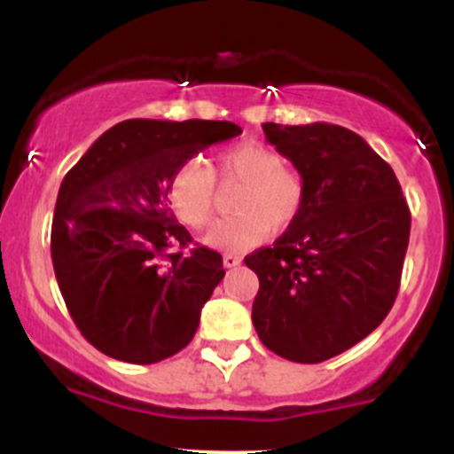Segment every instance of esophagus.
<instances>
[{
  "label": "esophagus",
  "instance_id": "obj_1",
  "mask_svg": "<svg viewBox=\"0 0 454 454\" xmlns=\"http://www.w3.org/2000/svg\"><path fill=\"white\" fill-rule=\"evenodd\" d=\"M241 264V258L234 256V254H223V267L226 269H234Z\"/></svg>",
  "mask_w": 454,
  "mask_h": 454
}]
</instances>
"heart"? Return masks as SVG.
Instances as JSON below:
<instances>
[{
    "label": "heart",
    "instance_id": "heart-1",
    "mask_svg": "<svg viewBox=\"0 0 454 454\" xmlns=\"http://www.w3.org/2000/svg\"><path fill=\"white\" fill-rule=\"evenodd\" d=\"M215 176L243 181L234 211L239 215L217 222L205 241L223 252L256 247L270 231L279 232L299 220L305 205V181L296 170L286 168L275 149L256 140L232 145L217 153L215 168L202 160H190L173 175L168 196L181 222L205 228L215 211Z\"/></svg>",
    "mask_w": 454,
    "mask_h": 454
}]
</instances>
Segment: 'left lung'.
Wrapping results in <instances>:
<instances>
[{"mask_svg": "<svg viewBox=\"0 0 454 454\" xmlns=\"http://www.w3.org/2000/svg\"><path fill=\"white\" fill-rule=\"evenodd\" d=\"M305 181V205L273 247L245 264L260 288L252 322L270 352L322 363L356 346L393 307L410 209L393 168L352 129L262 123Z\"/></svg>", "mask_w": 454, "mask_h": 454, "instance_id": "8db88e82", "label": "left lung"}]
</instances>
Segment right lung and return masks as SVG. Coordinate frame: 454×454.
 <instances>
[{"label":"right lung","instance_id":"obj_1","mask_svg":"<svg viewBox=\"0 0 454 454\" xmlns=\"http://www.w3.org/2000/svg\"><path fill=\"white\" fill-rule=\"evenodd\" d=\"M231 121L128 119L64 176L51 256L72 320L93 348L151 364L184 350L223 278L222 256L196 247L170 211V179L187 160L234 138Z\"/></svg>","mask_w":454,"mask_h":454}]
</instances>
